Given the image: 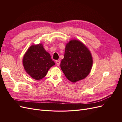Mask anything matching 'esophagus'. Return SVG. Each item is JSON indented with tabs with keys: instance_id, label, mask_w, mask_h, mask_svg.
I'll return each mask as SVG.
<instances>
[{
	"instance_id": "1",
	"label": "esophagus",
	"mask_w": 122,
	"mask_h": 122,
	"mask_svg": "<svg viewBox=\"0 0 122 122\" xmlns=\"http://www.w3.org/2000/svg\"><path fill=\"white\" fill-rule=\"evenodd\" d=\"M56 65L57 66H60V61H56Z\"/></svg>"
}]
</instances>
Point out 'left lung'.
<instances>
[{
    "label": "left lung",
    "mask_w": 122,
    "mask_h": 122,
    "mask_svg": "<svg viewBox=\"0 0 122 122\" xmlns=\"http://www.w3.org/2000/svg\"><path fill=\"white\" fill-rule=\"evenodd\" d=\"M93 65L90 51L80 41L71 40L66 44L61 68L67 78L76 82L89 74Z\"/></svg>",
    "instance_id": "1"
}]
</instances>
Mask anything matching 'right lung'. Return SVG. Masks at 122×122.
Wrapping results in <instances>:
<instances>
[{
	"instance_id": "obj_1",
	"label": "right lung",
	"mask_w": 122,
	"mask_h": 122,
	"mask_svg": "<svg viewBox=\"0 0 122 122\" xmlns=\"http://www.w3.org/2000/svg\"><path fill=\"white\" fill-rule=\"evenodd\" d=\"M55 65L50 54L45 50L42 44L31 45L23 58L25 71L36 80L43 78L49 69Z\"/></svg>"
}]
</instances>
